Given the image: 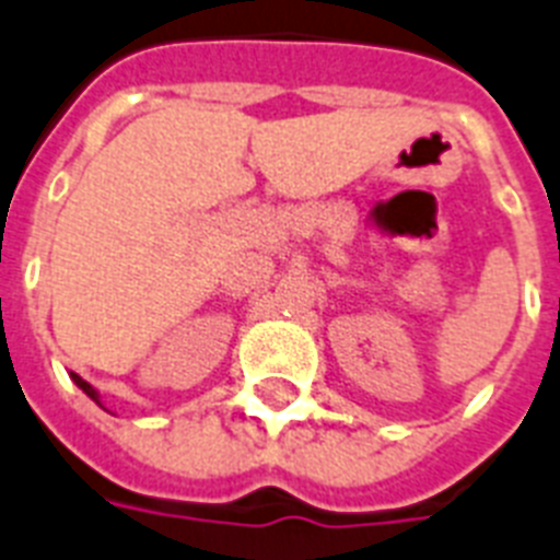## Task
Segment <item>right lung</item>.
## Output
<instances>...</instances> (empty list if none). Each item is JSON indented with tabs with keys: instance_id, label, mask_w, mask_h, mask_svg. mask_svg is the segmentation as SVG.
Instances as JSON below:
<instances>
[{
	"instance_id": "right-lung-1",
	"label": "right lung",
	"mask_w": 560,
	"mask_h": 560,
	"mask_svg": "<svg viewBox=\"0 0 560 560\" xmlns=\"http://www.w3.org/2000/svg\"><path fill=\"white\" fill-rule=\"evenodd\" d=\"M72 377H74V383H78V386H81V389L86 392V395H90L92 400H98V395H95V389H92L90 383H86V381H81V377H78V374H72Z\"/></svg>"
}]
</instances>
